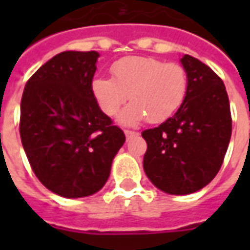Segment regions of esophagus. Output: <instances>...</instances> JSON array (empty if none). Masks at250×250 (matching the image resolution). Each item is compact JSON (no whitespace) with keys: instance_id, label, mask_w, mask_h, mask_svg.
I'll return each instance as SVG.
<instances>
[{"instance_id":"1","label":"esophagus","mask_w":250,"mask_h":250,"mask_svg":"<svg viewBox=\"0 0 250 250\" xmlns=\"http://www.w3.org/2000/svg\"><path fill=\"white\" fill-rule=\"evenodd\" d=\"M125 138H127V139H130V138H132V136L138 135V132H135V131L125 130Z\"/></svg>"}]
</instances>
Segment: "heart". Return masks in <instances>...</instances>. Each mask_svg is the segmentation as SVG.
Listing matches in <instances>:
<instances>
[{"instance_id": "obj_1", "label": "heart", "mask_w": 250, "mask_h": 250, "mask_svg": "<svg viewBox=\"0 0 250 250\" xmlns=\"http://www.w3.org/2000/svg\"><path fill=\"white\" fill-rule=\"evenodd\" d=\"M111 72L112 77H95L91 91L100 109L108 116L118 114L130 96L132 103L119 115L123 125H134L145 119L162 123L178 111L188 95V73L175 62L127 56L115 62Z\"/></svg>"}]
</instances>
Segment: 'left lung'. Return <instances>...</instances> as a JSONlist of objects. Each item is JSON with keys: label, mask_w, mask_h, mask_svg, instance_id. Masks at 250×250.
Here are the masks:
<instances>
[{"label": "left lung", "mask_w": 250, "mask_h": 250, "mask_svg": "<svg viewBox=\"0 0 250 250\" xmlns=\"http://www.w3.org/2000/svg\"><path fill=\"white\" fill-rule=\"evenodd\" d=\"M188 73L184 104L155 128L145 130V173L167 194L198 191L220 171L231 135V116L225 85L209 66L185 55Z\"/></svg>", "instance_id": "1"}]
</instances>
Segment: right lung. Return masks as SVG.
<instances>
[{
  "label": "right lung",
  "mask_w": 250,
  "mask_h": 250,
  "mask_svg": "<svg viewBox=\"0 0 250 250\" xmlns=\"http://www.w3.org/2000/svg\"><path fill=\"white\" fill-rule=\"evenodd\" d=\"M99 53L66 51L40 66L25 85L20 135L36 177L52 193H98L125 136L91 91Z\"/></svg>",
  "instance_id": "add662e5"
}]
</instances>
